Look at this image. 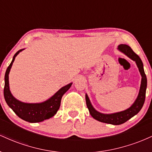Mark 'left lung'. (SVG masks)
I'll list each match as a JSON object with an SVG mask.
<instances>
[{
    "label": "left lung",
    "mask_w": 152,
    "mask_h": 152,
    "mask_svg": "<svg viewBox=\"0 0 152 152\" xmlns=\"http://www.w3.org/2000/svg\"><path fill=\"white\" fill-rule=\"evenodd\" d=\"M118 49L121 51L122 53L126 54L129 58L134 61L137 64L139 68V72L142 75V83H141L140 90H139V95H138L137 99H136L135 102L134 103L133 105L129 108L128 109L125 111H121V112L114 113L111 114H104L99 111H96L94 108L92 106L91 104L89 99L88 96L86 95V106L88 107V111H89L90 114L94 118H95L97 121L103 122V123L110 124L113 125H119L121 124L125 123V122L130 119L131 118L133 117L136 114L140 111L142 109L143 105L144 104L146 97V86H147V79L145 73H144V67H143V63L139 58V56L133 51V50L131 48L130 46L126 44H120L118 46Z\"/></svg>",
    "instance_id": "8db88e82"
}]
</instances>
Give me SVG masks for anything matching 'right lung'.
I'll use <instances>...</instances> for the list:
<instances>
[{"label":"right lung","mask_w":152,"mask_h":152,"mask_svg":"<svg viewBox=\"0 0 152 152\" xmlns=\"http://www.w3.org/2000/svg\"><path fill=\"white\" fill-rule=\"evenodd\" d=\"M22 50L17 51L13 56V60L8 67L7 68L5 74V86L3 89L5 100L9 107L15 112V114L26 121L31 123L41 122L48 119L56 114L61 105V101L64 94L69 89L72 83L62 87L59 89L51 98L43 103L39 104H27L17 100L13 96L9 89V81H8V74L10 68L14 61L15 56Z\"/></svg>","instance_id":"obj_1"}]
</instances>
